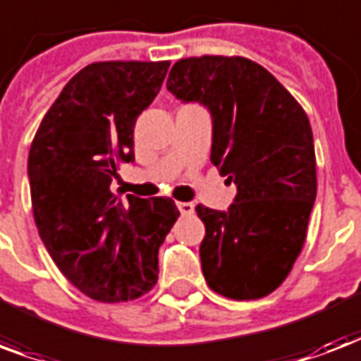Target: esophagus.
Wrapping results in <instances>:
<instances>
[{
    "instance_id": "obj_1",
    "label": "esophagus",
    "mask_w": 361,
    "mask_h": 361,
    "mask_svg": "<svg viewBox=\"0 0 361 361\" xmlns=\"http://www.w3.org/2000/svg\"><path fill=\"white\" fill-rule=\"evenodd\" d=\"M178 210H180L181 216H191L195 212V204L192 202H178Z\"/></svg>"
}]
</instances>
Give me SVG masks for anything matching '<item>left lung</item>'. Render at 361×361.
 Masks as SVG:
<instances>
[{"label": "left lung", "instance_id": "obj_1", "mask_svg": "<svg viewBox=\"0 0 361 361\" xmlns=\"http://www.w3.org/2000/svg\"><path fill=\"white\" fill-rule=\"evenodd\" d=\"M166 87L180 100L208 107L210 161L236 185L227 212L195 208L206 227V282L236 301L269 295L301 254L314 206L309 117L271 71L244 56L181 59Z\"/></svg>", "mask_w": 361, "mask_h": 361}]
</instances>
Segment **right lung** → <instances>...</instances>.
I'll list each match as a JSON object with an SVG mask.
<instances>
[{
	"label": "right lung",
	"instance_id": "obj_1",
	"mask_svg": "<svg viewBox=\"0 0 361 361\" xmlns=\"http://www.w3.org/2000/svg\"><path fill=\"white\" fill-rule=\"evenodd\" d=\"M170 68L94 62L71 77L47 111L27 155L32 210L62 274L100 302L137 299L159 279V247L180 216L166 197L111 192L134 161V125Z\"/></svg>",
	"mask_w": 361,
	"mask_h": 361
}]
</instances>
